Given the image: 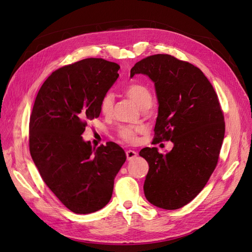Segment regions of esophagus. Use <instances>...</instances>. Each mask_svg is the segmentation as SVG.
<instances>
[{
    "mask_svg": "<svg viewBox=\"0 0 252 252\" xmlns=\"http://www.w3.org/2000/svg\"><path fill=\"white\" fill-rule=\"evenodd\" d=\"M138 156V152L134 151V150H127L126 151V157L128 161H130V159H133L134 158H136Z\"/></svg>",
    "mask_w": 252,
    "mask_h": 252,
    "instance_id": "esophagus-1",
    "label": "esophagus"
}]
</instances>
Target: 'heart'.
I'll return each mask as SVG.
<instances>
[{
    "label": "heart",
    "instance_id": "1",
    "mask_svg": "<svg viewBox=\"0 0 252 252\" xmlns=\"http://www.w3.org/2000/svg\"><path fill=\"white\" fill-rule=\"evenodd\" d=\"M125 94L133 101L139 107L144 110L148 109L151 103H152V95L150 90L143 85V84L139 83H133L128 85L125 89ZM113 105H114V96L112 94L108 93L106 94L101 100V111L106 114V116H109V114L113 110ZM142 131V128L140 127H133V126H124L120 128L119 135L121 139H123L126 142L133 143L136 140V134Z\"/></svg>",
    "mask_w": 252,
    "mask_h": 252
}]
</instances>
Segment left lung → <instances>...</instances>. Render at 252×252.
<instances>
[{
  "instance_id": "left-lung-1",
  "label": "left lung",
  "mask_w": 252,
  "mask_h": 252,
  "mask_svg": "<svg viewBox=\"0 0 252 252\" xmlns=\"http://www.w3.org/2000/svg\"><path fill=\"white\" fill-rule=\"evenodd\" d=\"M155 83L158 103L154 144L171 141L166 155L145 147L149 170L144 193L149 203L179 209L201 192L218 164L225 122L218 95L201 69L169 55L143 59L130 70Z\"/></svg>"
}]
</instances>
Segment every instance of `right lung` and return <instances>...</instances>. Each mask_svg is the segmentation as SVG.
Here are the masks:
<instances>
[{
    "label": "right lung",
    "instance_id": "obj_1",
    "mask_svg": "<svg viewBox=\"0 0 252 252\" xmlns=\"http://www.w3.org/2000/svg\"><path fill=\"white\" fill-rule=\"evenodd\" d=\"M120 66L85 59L53 71L37 93L29 121V150L43 181L74 213L102 209L126 161L118 144L93 148L82 138L98 118L101 100L119 78Z\"/></svg>",
    "mask_w": 252,
    "mask_h": 252
}]
</instances>
